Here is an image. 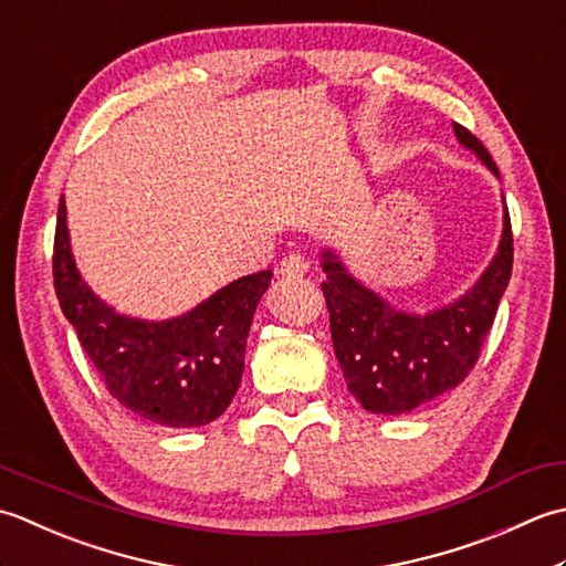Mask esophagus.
<instances>
[{
	"label": "esophagus",
	"instance_id": "1",
	"mask_svg": "<svg viewBox=\"0 0 566 566\" xmlns=\"http://www.w3.org/2000/svg\"><path fill=\"white\" fill-rule=\"evenodd\" d=\"M310 269V261L305 256H300V253H287V256L281 261L279 273L283 279H300V275H305Z\"/></svg>",
	"mask_w": 566,
	"mask_h": 566
}]
</instances>
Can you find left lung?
<instances>
[{
  "mask_svg": "<svg viewBox=\"0 0 566 566\" xmlns=\"http://www.w3.org/2000/svg\"><path fill=\"white\" fill-rule=\"evenodd\" d=\"M461 144L471 148L493 176L491 154L479 138L454 124ZM322 293L329 310L334 354L352 396L368 412L402 415L418 410L457 388L479 361L501 295L513 271V229L505 207L503 237L491 266L467 295L428 315L390 307L342 266L332 251L322 253Z\"/></svg>",
  "mask_w": 566,
  "mask_h": 566,
  "instance_id": "left-lung-1",
  "label": "left lung"
}]
</instances>
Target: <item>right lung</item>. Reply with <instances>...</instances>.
Masks as SVG:
<instances>
[{
  "label": "right lung",
  "instance_id": "right-lung-1",
  "mask_svg": "<svg viewBox=\"0 0 566 566\" xmlns=\"http://www.w3.org/2000/svg\"><path fill=\"white\" fill-rule=\"evenodd\" d=\"M271 275H244L190 313L166 322L126 317L80 279L67 239L65 200L57 205L53 285L63 315L112 398L164 428H200L229 408L244 374L251 319Z\"/></svg>",
  "mask_w": 566,
  "mask_h": 566
}]
</instances>
